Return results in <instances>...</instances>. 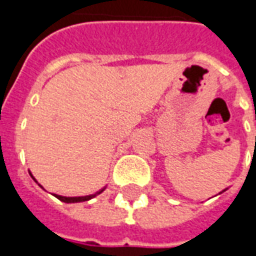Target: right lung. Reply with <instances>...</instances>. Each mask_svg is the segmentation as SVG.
I'll return each mask as SVG.
<instances>
[{"mask_svg": "<svg viewBox=\"0 0 256 256\" xmlns=\"http://www.w3.org/2000/svg\"><path fill=\"white\" fill-rule=\"evenodd\" d=\"M31 174V172H30ZM32 177V176H31ZM32 180L36 181V178L32 177ZM106 188H102L101 190H98V192H96L94 194H89V196H79V198H66V196H60V194H54L56 198H58V200H62V202H64V203H79V202H86V200H90V198H93L94 196H97V194H100L102 190H104Z\"/></svg>", "mask_w": 256, "mask_h": 256, "instance_id": "obj_1", "label": "right lung"}]
</instances>
